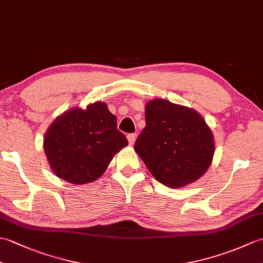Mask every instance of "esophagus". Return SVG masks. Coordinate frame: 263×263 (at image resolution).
Listing matches in <instances>:
<instances>
[{
  "instance_id": "34e87169",
  "label": "esophagus",
  "mask_w": 263,
  "mask_h": 263,
  "mask_svg": "<svg viewBox=\"0 0 263 263\" xmlns=\"http://www.w3.org/2000/svg\"><path fill=\"white\" fill-rule=\"evenodd\" d=\"M126 138H127V141H128V143H130L131 146H132V144L136 142L137 135H136V133H128V135L126 136Z\"/></svg>"
}]
</instances>
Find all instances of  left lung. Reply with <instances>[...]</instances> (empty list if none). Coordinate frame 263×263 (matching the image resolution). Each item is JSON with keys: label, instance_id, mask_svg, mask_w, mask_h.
Listing matches in <instances>:
<instances>
[{"label": "left lung", "instance_id": "8db88e82", "mask_svg": "<svg viewBox=\"0 0 263 263\" xmlns=\"http://www.w3.org/2000/svg\"><path fill=\"white\" fill-rule=\"evenodd\" d=\"M144 115L146 126L135 150L156 180L175 189L202 176L215 153L214 136L203 117L165 99L148 102Z\"/></svg>", "mask_w": 263, "mask_h": 263}]
</instances>
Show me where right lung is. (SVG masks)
<instances>
[{"instance_id":"add662e5","label":"right lung","mask_w":263,"mask_h":263,"mask_svg":"<svg viewBox=\"0 0 263 263\" xmlns=\"http://www.w3.org/2000/svg\"><path fill=\"white\" fill-rule=\"evenodd\" d=\"M127 146L117 130L116 116L102 102L86 109L71 108L58 116L44 138V150L53 173L72 184L96 181L114 155Z\"/></svg>"}]
</instances>
